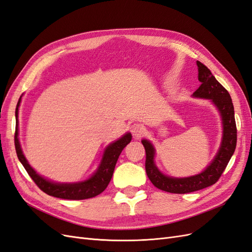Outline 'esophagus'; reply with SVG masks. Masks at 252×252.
I'll return each instance as SVG.
<instances>
[{"instance_id": "obj_1", "label": "esophagus", "mask_w": 252, "mask_h": 252, "mask_svg": "<svg viewBox=\"0 0 252 252\" xmlns=\"http://www.w3.org/2000/svg\"><path fill=\"white\" fill-rule=\"evenodd\" d=\"M144 131H145V127L143 124L136 123L131 126V132L135 138H141V135H143Z\"/></svg>"}]
</instances>
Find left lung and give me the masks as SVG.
<instances>
[{
    "label": "left lung",
    "mask_w": 252,
    "mask_h": 252,
    "mask_svg": "<svg viewBox=\"0 0 252 252\" xmlns=\"http://www.w3.org/2000/svg\"><path fill=\"white\" fill-rule=\"evenodd\" d=\"M196 65L199 67V81L201 82V85L194 91L193 96L210 98L216 104L223 120V141L217 157L202 173L190 178L177 179L167 177L158 171L154 162V146L147 140H143L142 144L146 152L145 169H146L147 177L157 188L166 192L184 194L216 184L229 163L236 146L238 134H236L234 108L231 96L213 77L207 67L199 61L196 62Z\"/></svg>",
    "instance_id": "1"
}]
</instances>
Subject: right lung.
Wrapping results in <instances>:
<instances>
[{"label":"right lung","instance_id":"right-lung-1","mask_svg":"<svg viewBox=\"0 0 252 252\" xmlns=\"http://www.w3.org/2000/svg\"><path fill=\"white\" fill-rule=\"evenodd\" d=\"M20 102L21 97L16 108L17 122L16 132H14V146H16V151L20 162L24 166V168L29 174V177L33 180L35 185L39 187L43 192L47 193L48 195L65 200H86L102 193L106 189V187L108 186L109 182L112 178L114 167H116L122 150H123L126 145L131 141V134H125L124 136H122L120 140L110 144L109 146L106 148L100 167H98L96 172L89 180L81 183H75V184H56V183L49 182L40 177V175L30 167V165L27 163V159L25 158L24 155H23L20 146V142L18 139V110Z\"/></svg>","mask_w":252,"mask_h":252}]
</instances>
